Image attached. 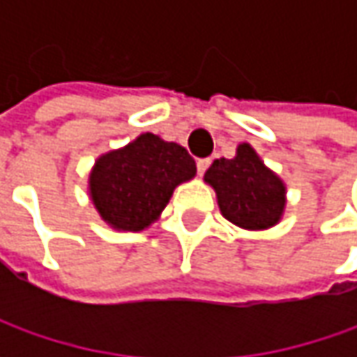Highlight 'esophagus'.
Masks as SVG:
<instances>
[{
	"instance_id": "obj_1",
	"label": "esophagus",
	"mask_w": 357,
	"mask_h": 357,
	"mask_svg": "<svg viewBox=\"0 0 357 357\" xmlns=\"http://www.w3.org/2000/svg\"><path fill=\"white\" fill-rule=\"evenodd\" d=\"M208 165H211V158H199L197 160V171H199V174H204L206 169H208Z\"/></svg>"
}]
</instances>
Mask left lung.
Here are the masks:
<instances>
[{
  "mask_svg": "<svg viewBox=\"0 0 357 357\" xmlns=\"http://www.w3.org/2000/svg\"><path fill=\"white\" fill-rule=\"evenodd\" d=\"M218 208L228 222L244 230H268L280 222L286 208V185L248 143L238 144L236 157L216 158L204 172Z\"/></svg>",
  "mask_w": 357,
  "mask_h": 357,
  "instance_id": "obj_1",
  "label": "left lung"
}]
</instances>
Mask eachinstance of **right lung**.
Here are the masks:
<instances>
[{
  "label": "right lung",
  "instance_id": "add662e5",
  "mask_svg": "<svg viewBox=\"0 0 357 357\" xmlns=\"http://www.w3.org/2000/svg\"><path fill=\"white\" fill-rule=\"evenodd\" d=\"M195 174V158L185 146L143 132L95 160L89 172V197L109 227L139 232L160 216L174 188Z\"/></svg>",
  "mask_w": 357,
  "mask_h": 357
}]
</instances>
